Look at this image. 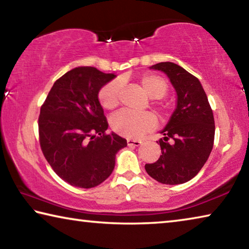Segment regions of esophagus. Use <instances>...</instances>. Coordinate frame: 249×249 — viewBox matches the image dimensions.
<instances>
[{
	"mask_svg": "<svg viewBox=\"0 0 249 249\" xmlns=\"http://www.w3.org/2000/svg\"><path fill=\"white\" fill-rule=\"evenodd\" d=\"M142 144L141 141H137V140H130V138H128L127 140V145L128 146H134V147H137L140 146Z\"/></svg>",
	"mask_w": 249,
	"mask_h": 249,
	"instance_id": "esophagus-1",
	"label": "esophagus"
}]
</instances>
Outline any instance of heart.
Instances as JSON below:
<instances>
[{
    "mask_svg": "<svg viewBox=\"0 0 249 249\" xmlns=\"http://www.w3.org/2000/svg\"><path fill=\"white\" fill-rule=\"evenodd\" d=\"M140 86L151 99H161L168 91L166 80L157 74L147 73L140 79ZM99 99L101 105L107 109L115 108L121 101V82L112 81L101 89ZM157 125L151 113H132L121 111L112 116L111 126L114 132L124 137L138 138Z\"/></svg>",
    "mask_w": 249,
    "mask_h": 249,
    "instance_id": "b5f03b06",
    "label": "heart"
}]
</instances>
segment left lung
<instances>
[{
  "label": "left lung",
  "instance_id": "obj_1",
  "mask_svg": "<svg viewBox=\"0 0 249 249\" xmlns=\"http://www.w3.org/2000/svg\"><path fill=\"white\" fill-rule=\"evenodd\" d=\"M167 74L177 92V107L159 141L161 155L145 169L163 184L191 180L204 166L213 148L215 125L212 108L199 79L174 62L149 67Z\"/></svg>",
  "mask_w": 249,
  "mask_h": 249
}]
</instances>
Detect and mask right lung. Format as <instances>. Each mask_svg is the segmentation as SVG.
<instances>
[{
	"mask_svg": "<svg viewBox=\"0 0 249 249\" xmlns=\"http://www.w3.org/2000/svg\"><path fill=\"white\" fill-rule=\"evenodd\" d=\"M116 77L94 67H78L53 83L40 107L39 142L53 171L73 187L102 183L115 167L117 151L127 146L108 124L99 92Z\"/></svg>",
	"mask_w": 249,
	"mask_h": 249,
	"instance_id": "obj_1",
	"label": "right lung"
}]
</instances>
